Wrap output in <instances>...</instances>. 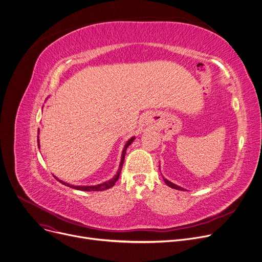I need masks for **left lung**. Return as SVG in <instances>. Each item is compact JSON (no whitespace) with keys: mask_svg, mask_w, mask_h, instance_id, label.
Here are the masks:
<instances>
[{"mask_svg":"<svg viewBox=\"0 0 262 262\" xmlns=\"http://www.w3.org/2000/svg\"><path fill=\"white\" fill-rule=\"evenodd\" d=\"M163 179H164V178H163ZM164 182L166 183V185H168L170 188H173V189H177V190H185L184 188H182V187H180V186H178V185H174L173 183L169 182L168 180H166V179H164Z\"/></svg>","mask_w":262,"mask_h":262,"instance_id":"left-lung-1","label":"left lung"}]
</instances>
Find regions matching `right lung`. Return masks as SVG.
<instances>
[{
	"label": "right lung",
	"mask_w": 262,
	"mask_h": 262,
	"mask_svg": "<svg viewBox=\"0 0 262 262\" xmlns=\"http://www.w3.org/2000/svg\"><path fill=\"white\" fill-rule=\"evenodd\" d=\"M134 140H135V138L133 137L132 139H129V140L126 142V144H125V146H124V149H123V151H122V158H121L120 166H119V170H118L117 174H116L112 180H110V181H107V182H105V183H102V184H99V185H95V186H73V185H69V184H67V183H64V182L58 180L57 178H55V179H56L57 181H59L61 184L66 185V186H69V187H71V188L77 189V190H82V191H103V190L110 189V188H112V187L115 185V183H116V182L118 181V179H119V176H120V173H121V169H122V166H123V162H124L126 149H127V147L133 143ZM37 143H38V146H39L38 139H37Z\"/></svg>",
	"instance_id": "obj_1"
}]
</instances>
